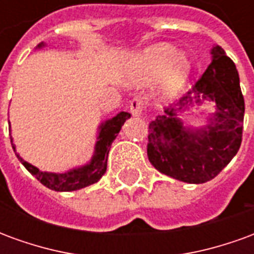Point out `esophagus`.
Segmentation results:
<instances>
[{
    "instance_id": "1",
    "label": "esophagus",
    "mask_w": 254,
    "mask_h": 254,
    "mask_svg": "<svg viewBox=\"0 0 254 254\" xmlns=\"http://www.w3.org/2000/svg\"><path fill=\"white\" fill-rule=\"evenodd\" d=\"M130 113H132L134 117H140L145 110V99L143 96H134L132 100H130Z\"/></svg>"
}]
</instances>
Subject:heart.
I'll return each mask as SVG.
<instances>
[{"instance_id":"1","label":"heart","mask_w":254,"mask_h":254,"mask_svg":"<svg viewBox=\"0 0 254 254\" xmlns=\"http://www.w3.org/2000/svg\"><path fill=\"white\" fill-rule=\"evenodd\" d=\"M136 66L144 81L158 80L156 92L162 99L176 98L185 88L191 72L189 58L169 45L147 49L137 57Z\"/></svg>"}]
</instances>
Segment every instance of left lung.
Segmentation results:
<instances>
[{
  "instance_id": "obj_1",
  "label": "left lung",
  "mask_w": 254,
  "mask_h": 254,
  "mask_svg": "<svg viewBox=\"0 0 254 254\" xmlns=\"http://www.w3.org/2000/svg\"><path fill=\"white\" fill-rule=\"evenodd\" d=\"M213 101L215 111L204 127L184 124L179 114ZM148 127L147 154L162 174L188 184H204L234 158L242 141L245 102L235 64L220 46L211 49V64L177 107L166 109Z\"/></svg>"
}]
</instances>
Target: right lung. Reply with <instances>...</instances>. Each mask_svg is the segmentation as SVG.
Masks as SVG:
<instances>
[{
    "label": "right lung",
    "instance_id": "right-lung-1",
    "mask_svg": "<svg viewBox=\"0 0 254 254\" xmlns=\"http://www.w3.org/2000/svg\"><path fill=\"white\" fill-rule=\"evenodd\" d=\"M46 46V43H39L36 49H42ZM127 118H130V114L127 111L118 113L116 117L110 120H106L102 122L98 127V136H96V143H95L94 155L88 163L78 167H73L70 170L64 171V173H49V171H42L38 167L32 166L28 162H25L17 152H16V145L13 144V138L10 137L12 147L17 159L21 162L27 170L30 171L32 176L35 177L42 185H45L49 189L56 191H73L89 187L95 182H98L102 176L106 173L107 169V158H109V151L113 141L116 140L118 133L121 130L122 125L125 124Z\"/></svg>",
    "mask_w": 254,
    "mask_h": 254
}]
</instances>
